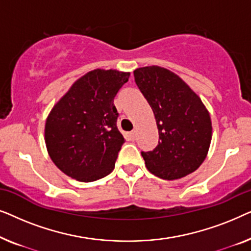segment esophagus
<instances>
[{"instance_id": "obj_1", "label": "esophagus", "mask_w": 251, "mask_h": 251, "mask_svg": "<svg viewBox=\"0 0 251 251\" xmlns=\"http://www.w3.org/2000/svg\"><path fill=\"white\" fill-rule=\"evenodd\" d=\"M129 137H130V139L131 140H135L136 139V131H131L129 133Z\"/></svg>"}]
</instances>
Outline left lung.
<instances>
[{"mask_svg": "<svg viewBox=\"0 0 251 251\" xmlns=\"http://www.w3.org/2000/svg\"><path fill=\"white\" fill-rule=\"evenodd\" d=\"M137 87L149 101L159 130V144L142 152L146 168L156 177L179 179L198 169L211 142V120L200 97L167 68L133 71Z\"/></svg>", "mask_w": 251, "mask_h": 251, "instance_id": "1", "label": "left lung"}]
</instances>
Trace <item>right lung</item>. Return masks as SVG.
Instances as JSON below:
<instances>
[{
	"instance_id": "1",
	"label": "right lung",
	"mask_w": 251,
	"mask_h": 251,
	"mask_svg": "<svg viewBox=\"0 0 251 251\" xmlns=\"http://www.w3.org/2000/svg\"><path fill=\"white\" fill-rule=\"evenodd\" d=\"M129 76L115 70L89 72L51 109L44 139L51 160L65 175L85 183L114 169L126 140L116 126L113 102Z\"/></svg>"
}]
</instances>
